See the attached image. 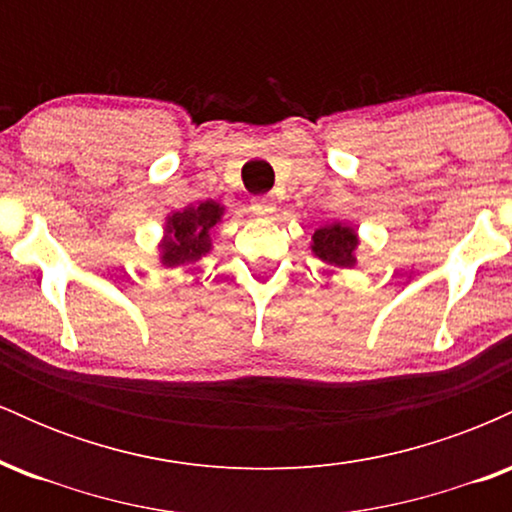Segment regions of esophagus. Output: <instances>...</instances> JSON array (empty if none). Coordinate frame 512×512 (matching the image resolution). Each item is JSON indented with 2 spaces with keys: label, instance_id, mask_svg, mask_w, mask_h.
<instances>
[{
  "label": "esophagus",
  "instance_id": "1",
  "mask_svg": "<svg viewBox=\"0 0 512 512\" xmlns=\"http://www.w3.org/2000/svg\"><path fill=\"white\" fill-rule=\"evenodd\" d=\"M252 214L255 216H262V219H269V216H274L276 211V202L272 197H255L252 199Z\"/></svg>",
  "mask_w": 512,
  "mask_h": 512
}]
</instances>
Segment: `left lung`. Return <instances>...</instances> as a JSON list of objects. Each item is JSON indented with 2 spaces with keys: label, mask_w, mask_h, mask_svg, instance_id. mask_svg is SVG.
I'll list each match as a JSON object with an SVG mask.
<instances>
[{
  "label": "left lung",
  "mask_w": 512,
  "mask_h": 512,
  "mask_svg": "<svg viewBox=\"0 0 512 512\" xmlns=\"http://www.w3.org/2000/svg\"><path fill=\"white\" fill-rule=\"evenodd\" d=\"M361 245L356 228L346 221H322L315 228L313 240H310V250L317 260L332 264L339 269H354L358 264L356 250Z\"/></svg>",
  "instance_id": "8db88e82"
}]
</instances>
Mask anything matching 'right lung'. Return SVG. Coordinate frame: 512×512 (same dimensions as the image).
Masks as SVG:
<instances>
[{"mask_svg": "<svg viewBox=\"0 0 512 512\" xmlns=\"http://www.w3.org/2000/svg\"><path fill=\"white\" fill-rule=\"evenodd\" d=\"M223 216H226V207L214 199L170 211L163 223V238L158 243L161 267L175 269L209 255L214 250V228L223 221Z\"/></svg>", "mask_w": 512, "mask_h": 512, "instance_id": "1", "label": "right lung"}]
</instances>
